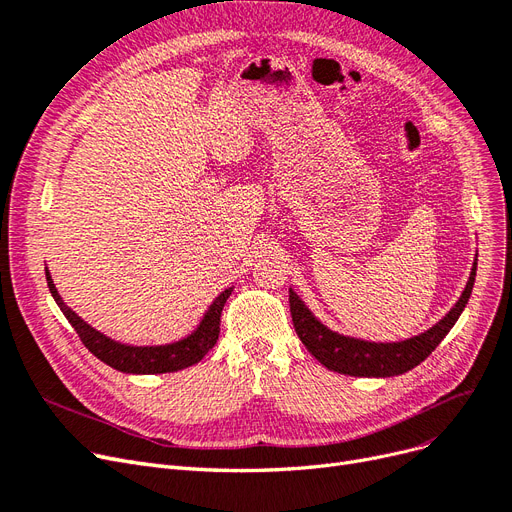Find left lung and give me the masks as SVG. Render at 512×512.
<instances>
[{"mask_svg": "<svg viewBox=\"0 0 512 512\" xmlns=\"http://www.w3.org/2000/svg\"><path fill=\"white\" fill-rule=\"evenodd\" d=\"M477 276V261L472 266L468 285L458 299V304L449 310V314L439 320L437 325L428 329L422 335H415L405 342L394 344H373V342H361V339L337 335L325 325H320L312 316V312L301 304V299L289 291V304H291V318L293 327L301 339V344L308 348V352L318 358L327 369L354 375V377H392L407 373L409 369L418 367L422 361L432 354L443 337L456 325L462 310L466 308L472 285H475Z\"/></svg>", "mask_w": 512, "mask_h": 512, "instance_id": "obj_1", "label": "left lung"}]
</instances>
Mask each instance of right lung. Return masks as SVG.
Wrapping results in <instances>:
<instances>
[{"mask_svg":"<svg viewBox=\"0 0 512 512\" xmlns=\"http://www.w3.org/2000/svg\"><path fill=\"white\" fill-rule=\"evenodd\" d=\"M46 280H48V289L56 304H59L61 312L65 314L75 333H78V337L82 339V344L97 356L99 361L124 373H143V375L173 373L202 361V356L217 344L221 310L225 306L227 297L232 295V289H225L204 314L200 327L189 337L181 339V342L168 344V346H154V348H137V346L118 344L113 342V339L105 337L103 333L94 331L78 314L65 306L59 291H56V287L52 285L48 270H46Z\"/></svg>","mask_w":512,"mask_h":512,"instance_id":"1","label":"right lung"}]
</instances>
